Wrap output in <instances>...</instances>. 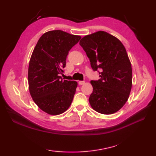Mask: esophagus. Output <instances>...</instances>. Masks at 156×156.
Listing matches in <instances>:
<instances>
[{
    "mask_svg": "<svg viewBox=\"0 0 156 156\" xmlns=\"http://www.w3.org/2000/svg\"><path fill=\"white\" fill-rule=\"evenodd\" d=\"M84 83H85V81H79L78 82L79 85H82V84H84Z\"/></svg>",
    "mask_w": 156,
    "mask_h": 156,
    "instance_id": "obj_1",
    "label": "esophagus"
}]
</instances>
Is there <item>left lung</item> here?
I'll use <instances>...</instances> for the list:
<instances>
[{
    "mask_svg": "<svg viewBox=\"0 0 156 156\" xmlns=\"http://www.w3.org/2000/svg\"><path fill=\"white\" fill-rule=\"evenodd\" d=\"M80 45L101 78L90 82L92 108L101 114L115 113L127 101L132 87L131 65L124 45L117 37L101 31L84 36Z\"/></svg>",
    "mask_w": 156,
    "mask_h": 156,
    "instance_id": "obj_1",
    "label": "left lung"
}]
</instances>
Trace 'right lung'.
<instances>
[{
  "instance_id": "right-lung-1",
  "label": "right lung",
  "mask_w": 156,
  "mask_h": 156,
  "mask_svg": "<svg viewBox=\"0 0 156 156\" xmlns=\"http://www.w3.org/2000/svg\"><path fill=\"white\" fill-rule=\"evenodd\" d=\"M81 37L61 30L46 32L39 38L32 53L28 69L30 94L39 108L57 115L70 106L78 83L62 80L69 51Z\"/></svg>"
}]
</instances>
